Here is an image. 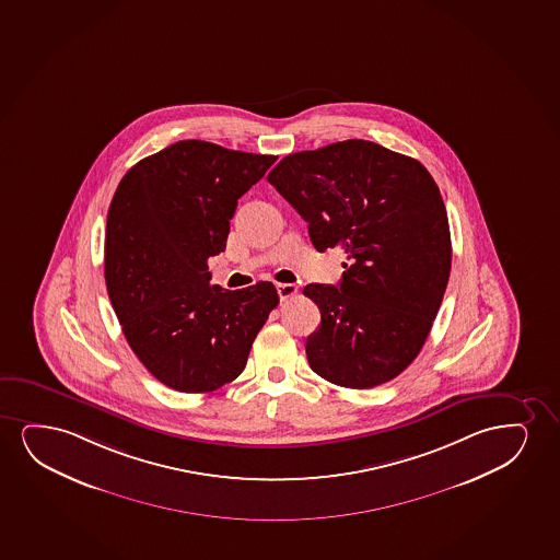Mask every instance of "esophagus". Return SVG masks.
Segmentation results:
<instances>
[{
    "mask_svg": "<svg viewBox=\"0 0 560 560\" xmlns=\"http://www.w3.org/2000/svg\"><path fill=\"white\" fill-rule=\"evenodd\" d=\"M296 292H299V287H296V284H291V283L277 284V294H279V299H281V300L292 299V296H296Z\"/></svg>",
    "mask_w": 560,
    "mask_h": 560,
    "instance_id": "34e87169",
    "label": "esophagus"
}]
</instances>
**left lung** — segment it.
<instances>
[{"label": "left lung", "instance_id": "obj_1", "mask_svg": "<svg viewBox=\"0 0 560 560\" xmlns=\"http://www.w3.org/2000/svg\"><path fill=\"white\" fill-rule=\"evenodd\" d=\"M268 182L307 222L319 253L348 255L338 287L304 289L320 312L305 341L313 372L351 389L399 376L443 302L452 264L443 197L420 161L343 140L279 161Z\"/></svg>", "mask_w": 560, "mask_h": 560}]
</instances>
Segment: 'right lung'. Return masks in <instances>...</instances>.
I'll return each instance as SVG.
<instances>
[{
	"label": "right lung",
	"mask_w": 560,
	"mask_h": 560,
	"mask_svg": "<svg viewBox=\"0 0 560 560\" xmlns=\"http://www.w3.org/2000/svg\"><path fill=\"white\" fill-rule=\"evenodd\" d=\"M276 160L180 140L117 186L106 222L109 300L135 355L171 389L209 393L237 378L279 304L269 281L224 291L207 266L225 248L237 199Z\"/></svg>",
	"instance_id": "right-lung-1"
}]
</instances>
